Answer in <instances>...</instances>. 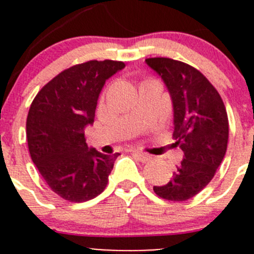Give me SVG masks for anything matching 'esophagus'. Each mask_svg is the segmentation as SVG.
<instances>
[{
    "label": "esophagus",
    "mask_w": 254,
    "mask_h": 254,
    "mask_svg": "<svg viewBox=\"0 0 254 254\" xmlns=\"http://www.w3.org/2000/svg\"><path fill=\"white\" fill-rule=\"evenodd\" d=\"M132 155H135L137 157V160H140L141 162H147V161H150V156L146 155V153H142V152H139V151H131Z\"/></svg>",
    "instance_id": "obj_1"
}]
</instances>
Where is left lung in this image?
<instances>
[{
	"label": "left lung",
	"mask_w": 254,
	"mask_h": 254,
	"mask_svg": "<svg viewBox=\"0 0 254 254\" xmlns=\"http://www.w3.org/2000/svg\"><path fill=\"white\" fill-rule=\"evenodd\" d=\"M165 82L173 104V139L184 152L167 184L153 187L160 198L186 201L203 190L224 160L229 119L219 92L205 76L182 61L146 59Z\"/></svg>",
	"instance_id": "8db88e82"
}]
</instances>
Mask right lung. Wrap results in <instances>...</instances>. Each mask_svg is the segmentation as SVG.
Here are the masks:
<instances>
[{
	"label": "right lung",
	"instance_id": "1",
	"mask_svg": "<svg viewBox=\"0 0 254 254\" xmlns=\"http://www.w3.org/2000/svg\"><path fill=\"white\" fill-rule=\"evenodd\" d=\"M123 61L91 60L55 76L35 96L27 118L30 157L54 193L72 203L91 200L108 184L120 153L88 148L84 127L94 122L99 93Z\"/></svg>",
	"mask_w": 254,
	"mask_h": 254
}]
</instances>
